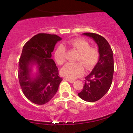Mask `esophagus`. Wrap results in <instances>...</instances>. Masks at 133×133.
<instances>
[{
  "label": "esophagus",
  "instance_id": "esophagus-1",
  "mask_svg": "<svg viewBox=\"0 0 133 133\" xmlns=\"http://www.w3.org/2000/svg\"><path fill=\"white\" fill-rule=\"evenodd\" d=\"M65 80L68 81L69 82H71V83H72V82H74V81H75V80L74 79H69V78H65Z\"/></svg>",
  "mask_w": 133,
  "mask_h": 133
}]
</instances>
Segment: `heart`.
I'll use <instances>...</instances> for the list:
<instances>
[{
  "label": "heart",
  "instance_id": "1",
  "mask_svg": "<svg viewBox=\"0 0 133 133\" xmlns=\"http://www.w3.org/2000/svg\"><path fill=\"white\" fill-rule=\"evenodd\" d=\"M60 45L56 49L54 52V58L59 65H62L65 61V47L76 49L78 52V55L76 59V63L66 64L61 70V74L69 79H74L81 76L84 72V66L87 69H91L97 64L99 57V52L97 47L90 46V43L86 39L77 38L70 40L68 42Z\"/></svg>",
  "mask_w": 133,
  "mask_h": 133
}]
</instances>
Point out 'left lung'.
Masks as SVG:
<instances>
[{
	"label": "left lung",
	"mask_w": 133,
	"mask_h": 133,
	"mask_svg": "<svg viewBox=\"0 0 133 133\" xmlns=\"http://www.w3.org/2000/svg\"><path fill=\"white\" fill-rule=\"evenodd\" d=\"M84 36L92 38L97 44L99 58L92 72L85 77L83 89L78 96L86 101L95 102L109 91L114 74V59L112 49L105 38L95 33L86 32Z\"/></svg>",
	"instance_id": "obj_1"
}]
</instances>
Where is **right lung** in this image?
<instances>
[{"mask_svg": "<svg viewBox=\"0 0 133 133\" xmlns=\"http://www.w3.org/2000/svg\"><path fill=\"white\" fill-rule=\"evenodd\" d=\"M61 38L57 35L40 33L28 41L22 49L19 61L18 77L22 92L36 104L47 103L57 92L62 79L52 52ZM36 65L38 72L31 76V66Z\"/></svg>", "mask_w": 133, "mask_h": 133, "instance_id": "1", "label": "right lung"}]
</instances>
